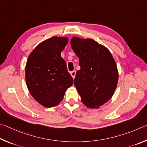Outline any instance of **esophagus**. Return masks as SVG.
<instances>
[{"label":"esophagus","mask_w":147,"mask_h":147,"mask_svg":"<svg viewBox=\"0 0 147 147\" xmlns=\"http://www.w3.org/2000/svg\"><path fill=\"white\" fill-rule=\"evenodd\" d=\"M70 74H71L72 78H73V79H74V78H75V77H76V71H72L70 72Z\"/></svg>","instance_id":"1"}]
</instances>
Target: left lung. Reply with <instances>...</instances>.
Masks as SVG:
<instances>
[{"label":"left lung","mask_w":147,"mask_h":147,"mask_svg":"<svg viewBox=\"0 0 147 147\" xmlns=\"http://www.w3.org/2000/svg\"><path fill=\"white\" fill-rule=\"evenodd\" d=\"M70 43L81 67L74 85L86 107L98 109L110 99L116 89V63L110 51L93 39L73 37Z\"/></svg>","instance_id":"8db88e82"}]
</instances>
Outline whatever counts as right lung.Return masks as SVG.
Masks as SVG:
<instances>
[{"instance_id":"add662e5","label":"right lung","mask_w":147,"mask_h":147,"mask_svg":"<svg viewBox=\"0 0 147 147\" xmlns=\"http://www.w3.org/2000/svg\"><path fill=\"white\" fill-rule=\"evenodd\" d=\"M68 42L67 37H52L36 46L26 64V82L32 96L46 108L61 102L73 84L61 53Z\"/></svg>"}]
</instances>
